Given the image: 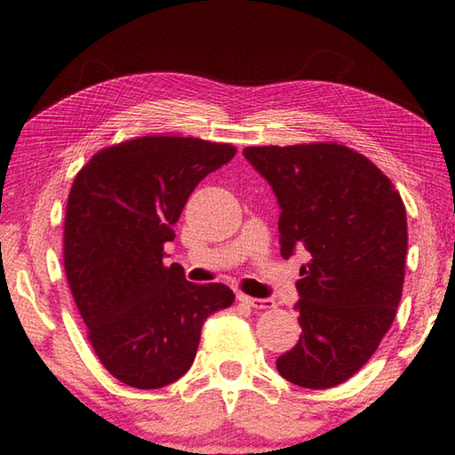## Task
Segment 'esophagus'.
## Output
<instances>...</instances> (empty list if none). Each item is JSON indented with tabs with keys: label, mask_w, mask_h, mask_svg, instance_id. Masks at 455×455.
<instances>
[{
	"label": "esophagus",
	"mask_w": 455,
	"mask_h": 455,
	"mask_svg": "<svg viewBox=\"0 0 455 455\" xmlns=\"http://www.w3.org/2000/svg\"><path fill=\"white\" fill-rule=\"evenodd\" d=\"M236 299L241 300L243 304H249V307L259 308V310L275 308V300H272V299H252V296H246V294H238Z\"/></svg>",
	"instance_id": "34e87169"
}]
</instances>
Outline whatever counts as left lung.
Wrapping results in <instances>:
<instances>
[{"instance_id":"1","label":"left lung","mask_w":455,"mask_h":455,"mask_svg":"<svg viewBox=\"0 0 455 455\" xmlns=\"http://www.w3.org/2000/svg\"><path fill=\"white\" fill-rule=\"evenodd\" d=\"M280 206V254L307 249L296 302L302 334L276 360L280 376L312 390L346 382L376 352L402 299L406 206L392 180L338 143L246 147Z\"/></svg>"}]
</instances>
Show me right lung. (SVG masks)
I'll list each match as a JSON object with an SVG mask.
<instances>
[{"mask_svg":"<svg viewBox=\"0 0 455 455\" xmlns=\"http://www.w3.org/2000/svg\"><path fill=\"white\" fill-rule=\"evenodd\" d=\"M236 148L193 137H139L91 156L73 180L63 264L101 364L123 384L155 390L191 368L201 328L228 308V286L193 284L164 267L195 187Z\"/></svg>","mask_w":455,"mask_h":455,"instance_id":"1","label":"right lung"}]
</instances>
